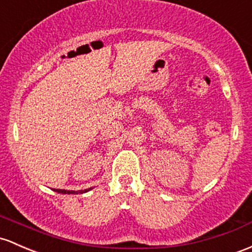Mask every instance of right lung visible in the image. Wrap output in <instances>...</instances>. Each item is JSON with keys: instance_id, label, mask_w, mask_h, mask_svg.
<instances>
[{"instance_id": "add662e5", "label": "right lung", "mask_w": 252, "mask_h": 252, "mask_svg": "<svg viewBox=\"0 0 252 252\" xmlns=\"http://www.w3.org/2000/svg\"><path fill=\"white\" fill-rule=\"evenodd\" d=\"M92 189V188H90V189H85V190H80V193H82V192H87L88 190H91ZM54 190V191H56V192H59V193H77V191H74V190H70V191H69V190H63V189H52Z\"/></svg>"}]
</instances>
